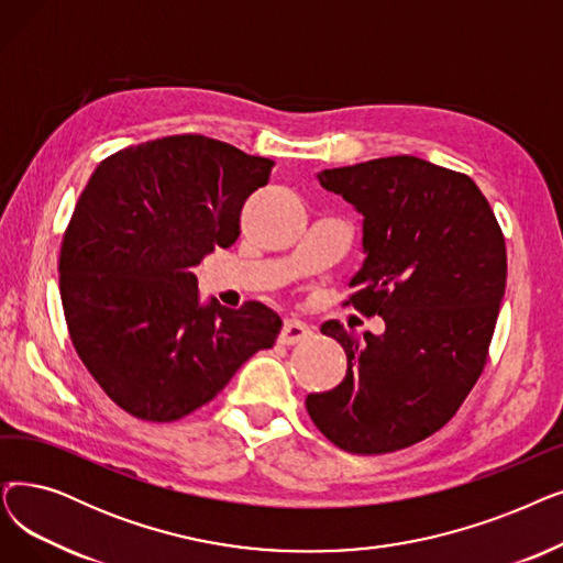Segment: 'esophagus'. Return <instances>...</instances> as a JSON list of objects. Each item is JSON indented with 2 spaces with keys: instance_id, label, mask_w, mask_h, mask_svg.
<instances>
[{
  "instance_id": "34e87169",
  "label": "esophagus",
  "mask_w": 563,
  "mask_h": 563,
  "mask_svg": "<svg viewBox=\"0 0 563 563\" xmlns=\"http://www.w3.org/2000/svg\"><path fill=\"white\" fill-rule=\"evenodd\" d=\"M310 335H312V331H310V327L306 322L295 320V317H289V320H285V324L280 329L278 340L283 342V345H297V342H301V340H306Z\"/></svg>"
}]
</instances>
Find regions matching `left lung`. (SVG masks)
Returning <instances> with one entry per match:
<instances>
[{
    "label": "left lung",
    "instance_id": "left-lung-1",
    "mask_svg": "<svg viewBox=\"0 0 563 563\" xmlns=\"http://www.w3.org/2000/svg\"><path fill=\"white\" fill-rule=\"evenodd\" d=\"M363 213L365 262L354 306L386 331L322 324L347 373L306 409L331 444L358 455L400 451L444 428L478 382L506 289V241L490 202L462 173L388 156L317 175Z\"/></svg>",
    "mask_w": 563,
    "mask_h": 563
}]
</instances>
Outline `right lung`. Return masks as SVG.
<instances>
[{
    "instance_id": "right-lung-1",
    "label": "right lung",
    "mask_w": 563,
    "mask_h": 563,
    "mask_svg": "<svg viewBox=\"0 0 563 563\" xmlns=\"http://www.w3.org/2000/svg\"><path fill=\"white\" fill-rule=\"evenodd\" d=\"M276 163L207 135L126 146L96 167L59 253L70 342L108 398L169 423L213 400L280 333L260 301H198L192 268L239 239L241 209Z\"/></svg>"
}]
</instances>
